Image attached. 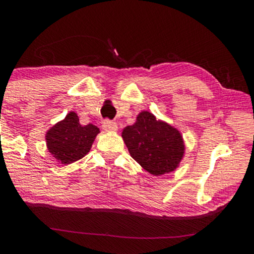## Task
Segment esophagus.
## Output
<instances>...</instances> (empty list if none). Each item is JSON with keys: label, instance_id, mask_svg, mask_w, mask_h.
<instances>
[{"label": "esophagus", "instance_id": "34e87169", "mask_svg": "<svg viewBox=\"0 0 254 254\" xmlns=\"http://www.w3.org/2000/svg\"><path fill=\"white\" fill-rule=\"evenodd\" d=\"M103 127H104L105 131H110V132H111V131H116L118 129L117 124H116L115 122L109 121V119H106V121L103 122Z\"/></svg>", "mask_w": 254, "mask_h": 254}]
</instances>
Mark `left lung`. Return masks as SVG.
<instances>
[{"instance_id":"obj_1","label":"left lung","mask_w":254,"mask_h":254,"mask_svg":"<svg viewBox=\"0 0 254 254\" xmlns=\"http://www.w3.org/2000/svg\"><path fill=\"white\" fill-rule=\"evenodd\" d=\"M122 136L132 159L153 176L174 171L183 159L185 147L179 131L148 111L139 113Z\"/></svg>"}]
</instances>
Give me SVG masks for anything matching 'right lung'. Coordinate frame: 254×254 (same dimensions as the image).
I'll list each match as a JSON object with an SVG mask.
<instances>
[{
    "label": "right lung",
    "mask_w": 254,
    "mask_h": 254,
    "mask_svg": "<svg viewBox=\"0 0 254 254\" xmlns=\"http://www.w3.org/2000/svg\"><path fill=\"white\" fill-rule=\"evenodd\" d=\"M99 129L95 125H81L75 112L68 113L65 119L46 133V144L50 153L64 165L82 159L90 150Z\"/></svg>",
    "instance_id": "right-lung-1"
}]
</instances>
